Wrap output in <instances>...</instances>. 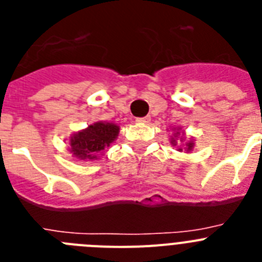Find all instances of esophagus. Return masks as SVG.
Wrapping results in <instances>:
<instances>
[{"instance_id": "34e87169", "label": "esophagus", "mask_w": 262, "mask_h": 262, "mask_svg": "<svg viewBox=\"0 0 262 262\" xmlns=\"http://www.w3.org/2000/svg\"><path fill=\"white\" fill-rule=\"evenodd\" d=\"M136 122H139V123H143V124H148L149 122H151V117L148 115V117H144V118H139V119H136Z\"/></svg>"}]
</instances>
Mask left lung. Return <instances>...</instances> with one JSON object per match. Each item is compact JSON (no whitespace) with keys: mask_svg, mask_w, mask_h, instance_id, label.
<instances>
[{"mask_svg":"<svg viewBox=\"0 0 262 262\" xmlns=\"http://www.w3.org/2000/svg\"><path fill=\"white\" fill-rule=\"evenodd\" d=\"M172 144L173 145H176V140H172ZM193 143H187V144H186V147H187V149H186V151H191V148H193ZM180 151H181V149H180Z\"/></svg>","mask_w":262,"mask_h":262,"instance_id":"1","label":"left lung"}]
</instances>
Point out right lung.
<instances>
[{"label": "right lung", "instance_id": "right-lung-1", "mask_svg": "<svg viewBox=\"0 0 262 262\" xmlns=\"http://www.w3.org/2000/svg\"><path fill=\"white\" fill-rule=\"evenodd\" d=\"M119 127L113 123L98 122L88 127L84 131L75 134L71 138V152L81 160L96 159L117 139Z\"/></svg>", "mask_w": 262, "mask_h": 262}]
</instances>
